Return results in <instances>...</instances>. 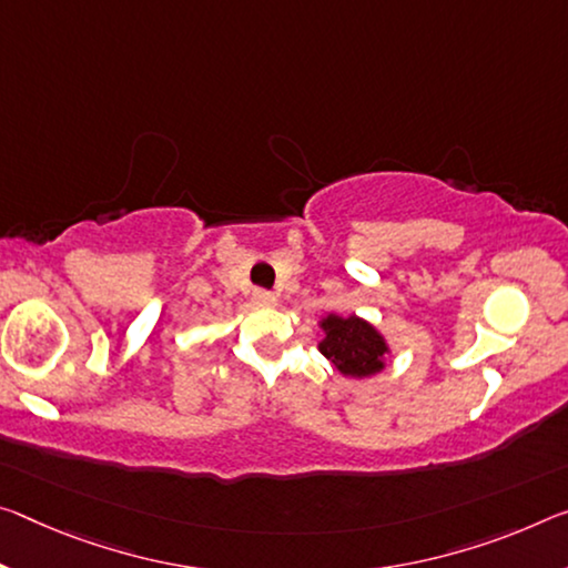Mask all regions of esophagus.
I'll use <instances>...</instances> for the list:
<instances>
[{"mask_svg": "<svg viewBox=\"0 0 568 568\" xmlns=\"http://www.w3.org/2000/svg\"><path fill=\"white\" fill-rule=\"evenodd\" d=\"M252 301H255L257 305H273L275 303V295L270 291H263V287H257L255 293H252Z\"/></svg>", "mask_w": 568, "mask_h": 568, "instance_id": "esophagus-1", "label": "esophagus"}]
</instances>
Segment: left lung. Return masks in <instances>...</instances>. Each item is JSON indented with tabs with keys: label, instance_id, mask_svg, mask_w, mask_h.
Listing matches in <instances>:
<instances>
[{
	"label": "left lung",
	"instance_id": "8db88e82",
	"mask_svg": "<svg viewBox=\"0 0 568 568\" xmlns=\"http://www.w3.org/2000/svg\"><path fill=\"white\" fill-rule=\"evenodd\" d=\"M326 336L318 344L321 354L351 379H368L384 372L389 346L372 323L358 316H336L331 313L321 321Z\"/></svg>",
	"mask_w": 568,
	"mask_h": 568
}]
</instances>
